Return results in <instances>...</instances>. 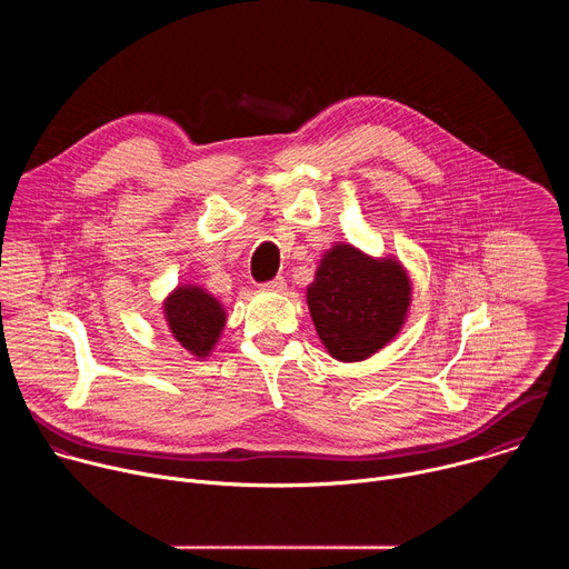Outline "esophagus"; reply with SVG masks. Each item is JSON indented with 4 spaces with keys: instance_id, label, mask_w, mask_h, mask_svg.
Masks as SVG:
<instances>
[{
    "instance_id": "obj_1",
    "label": "esophagus",
    "mask_w": 569,
    "mask_h": 569,
    "mask_svg": "<svg viewBox=\"0 0 569 569\" xmlns=\"http://www.w3.org/2000/svg\"><path fill=\"white\" fill-rule=\"evenodd\" d=\"M263 288L272 290V292H281V290H286V279L283 277H274L272 281H266Z\"/></svg>"
}]
</instances>
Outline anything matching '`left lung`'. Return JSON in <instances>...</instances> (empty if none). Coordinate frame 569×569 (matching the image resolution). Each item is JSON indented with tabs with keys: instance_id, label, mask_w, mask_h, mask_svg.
<instances>
[{
	"instance_id": "left-lung-1",
	"label": "left lung",
	"mask_w": 569,
	"mask_h": 569,
	"mask_svg": "<svg viewBox=\"0 0 569 569\" xmlns=\"http://www.w3.org/2000/svg\"><path fill=\"white\" fill-rule=\"evenodd\" d=\"M410 292V277L398 261H376L342 242L323 254L308 286V308L329 353L358 362L400 331Z\"/></svg>"
}]
</instances>
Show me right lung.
I'll return each instance as SVG.
<instances>
[{
  "instance_id": "obj_1",
  "label": "right lung",
  "mask_w": 569,
  "mask_h": 569,
  "mask_svg": "<svg viewBox=\"0 0 569 569\" xmlns=\"http://www.w3.org/2000/svg\"><path fill=\"white\" fill-rule=\"evenodd\" d=\"M173 338L193 356L204 358L224 327L222 306L196 286H180L164 303Z\"/></svg>"
}]
</instances>
